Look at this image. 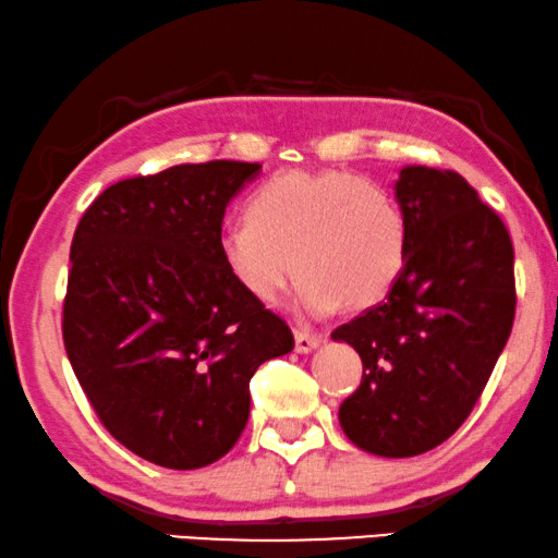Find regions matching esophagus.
Instances as JSON below:
<instances>
[{"mask_svg": "<svg viewBox=\"0 0 558 558\" xmlns=\"http://www.w3.org/2000/svg\"><path fill=\"white\" fill-rule=\"evenodd\" d=\"M320 343H323V336H318V332H307L303 328L295 330V351L298 353L313 351V348H318Z\"/></svg>", "mask_w": 558, "mask_h": 558, "instance_id": "1", "label": "esophagus"}]
</instances>
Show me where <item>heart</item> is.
Listing matches in <instances>:
<instances>
[{
  "mask_svg": "<svg viewBox=\"0 0 558 558\" xmlns=\"http://www.w3.org/2000/svg\"><path fill=\"white\" fill-rule=\"evenodd\" d=\"M409 245V218L378 182L343 170L282 172L247 199L243 226L222 232L220 260L260 303H278L295 272L305 313H359L396 288Z\"/></svg>",
  "mask_w": 558,
  "mask_h": 558,
  "instance_id": "b5f03b06",
  "label": "heart"
}]
</instances>
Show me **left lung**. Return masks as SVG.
<instances>
[{
  "label": "left lung",
  "instance_id": "obj_1",
  "mask_svg": "<svg viewBox=\"0 0 558 558\" xmlns=\"http://www.w3.org/2000/svg\"><path fill=\"white\" fill-rule=\"evenodd\" d=\"M409 263L384 303L332 330L363 361L340 403L363 451L405 459L451 438L484 393L517 315L513 243L459 172L405 168L396 182Z\"/></svg>",
  "mask_w": 558,
  "mask_h": 558
}]
</instances>
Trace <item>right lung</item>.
<instances>
[{
    "label": "right lung",
    "instance_id": "right-lung-1",
    "mask_svg": "<svg viewBox=\"0 0 558 558\" xmlns=\"http://www.w3.org/2000/svg\"><path fill=\"white\" fill-rule=\"evenodd\" d=\"M257 172L210 160L135 174L99 193L74 230L66 359L110 436L165 469L222 459L247 423L255 371L295 345L220 260L222 215Z\"/></svg>",
    "mask_w": 558,
    "mask_h": 558
}]
</instances>
